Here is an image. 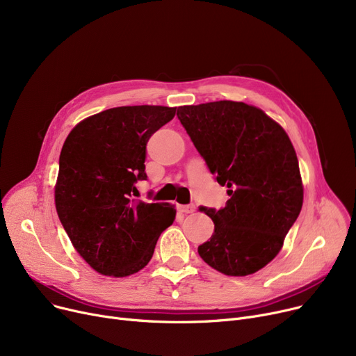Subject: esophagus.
<instances>
[{
    "label": "esophagus",
    "instance_id": "34e87169",
    "mask_svg": "<svg viewBox=\"0 0 356 356\" xmlns=\"http://www.w3.org/2000/svg\"><path fill=\"white\" fill-rule=\"evenodd\" d=\"M179 211L181 213H192V212H195V204H180Z\"/></svg>",
    "mask_w": 356,
    "mask_h": 356
}]
</instances>
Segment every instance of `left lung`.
I'll return each instance as SVG.
<instances>
[{
    "instance_id": "8db88e82",
    "label": "left lung",
    "mask_w": 356,
    "mask_h": 356,
    "mask_svg": "<svg viewBox=\"0 0 356 356\" xmlns=\"http://www.w3.org/2000/svg\"><path fill=\"white\" fill-rule=\"evenodd\" d=\"M177 118L231 197L219 211L199 208L215 223L199 255L222 274L257 273L282 250L302 211V176L289 136L264 111L244 102L184 105Z\"/></svg>"
}]
</instances>
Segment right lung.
I'll return each mask as SVG.
<instances>
[{"mask_svg": "<svg viewBox=\"0 0 356 356\" xmlns=\"http://www.w3.org/2000/svg\"><path fill=\"white\" fill-rule=\"evenodd\" d=\"M175 114L160 105L111 108L81 121L62 147L56 211L74 250L99 274L138 273L176 218L170 203L134 199L136 183L147 180L145 145Z\"/></svg>", "mask_w": 356, "mask_h": 356, "instance_id": "add662e5", "label": "right lung"}]
</instances>
